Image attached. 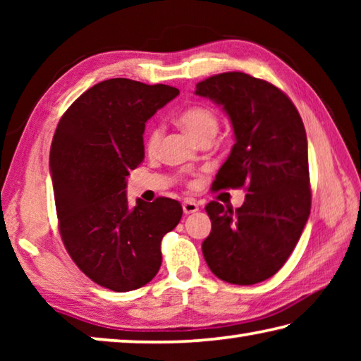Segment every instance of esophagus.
Returning a JSON list of instances; mask_svg holds the SVG:
<instances>
[{
    "label": "esophagus",
    "instance_id": "esophagus-1",
    "mask_svg": "<svg viewBox=\"0 0 361 361\" xmlns=\"http://www.w3.org/2000/svg\"><path fill=\"white\" fill-rule=\"evenodd\" d=\"M199 210V205L194 202L192 199H186L185 202H183V212L186 213V215H189V213H194Z\"/></svg>",
    "mask_w": 361,
    "mask_h": 361
}]
</instances>
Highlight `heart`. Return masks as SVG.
<instances>
[{"label":"heart","instance_id":"heart-1","mask_svg":"<svg viewBox=\"0 0 361 361\" xmlns=\"http://www.w3.org/2000/svg\"><path fill=\"white\" fill-rule=\"evenodd\" d=\"M180 124L191 133L192 137L199 140L200 143L204 140H212L216 135L219 121L216 113L207 105H194L186 108L178 116ZM162 140V129L159 126L151 127L146 137V149L149 152H156L159 149Z\"/></svg>","mask_w":361,"mask_h":361}]
</instances>
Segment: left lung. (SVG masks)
I'll use <instances>...</instances> for the list:
<instances>
[{
	"label": "left lung",
	"mask_w": 361,
	"mask_h": 361,
	"mask_svg": "<svg viewBox=\"0 0 361 361\" xmlns=\"http://www.w3.org/2000/svg\"><path fill=\"white\" fill-rule=\"evenodd\" d=\"M195 95L221 106L234 129L235 143L213 186L248 192L235 210L219 202L205 207L212 232L204 258L224 282L259 283L290 258L310 213L302 119L279 87L240 71L207 78Z\"/></svg>",
	"instance_id": "1"
}]
</instances>
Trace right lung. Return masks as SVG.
<instances>
[{
  "label": "right lung",
  "mask_w": 361,
  "mask_h": 361,
  "mask_svg": "<svg viewBox=\"0 0 361 361\" xmlns=\"http://www.w3.org/2000/svg\"><path fill=\"white\" fill-rule=\"evenodd\" d=\"M180 94L166 84L106 79L60 119L49 156L60 235L90 280L113 291L151 282L162 262V237L180 223V202L137 199L127 176L145 159V124Z\"/></svg>",
  "instance_id": "add662e5"
}]
</instances>
